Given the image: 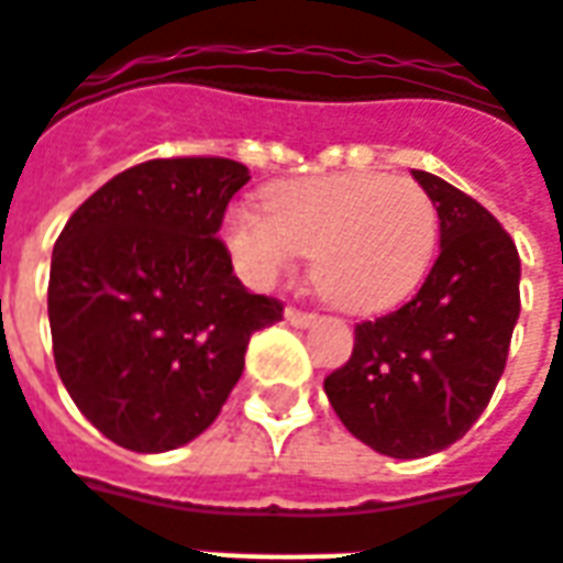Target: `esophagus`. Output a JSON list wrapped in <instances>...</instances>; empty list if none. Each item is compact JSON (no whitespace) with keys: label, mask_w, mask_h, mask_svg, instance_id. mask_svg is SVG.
Segmentation results:
<instances>
[{"label":"esophagus","mask_w":563,"mask_h":563,"mask_svg":"<svg viewBox=\"0 0 563 563\" xmlns=\"http://www.w3.org/2000/svg\"><path fill=\"white\" fill-rule=\"evenodd\" d=\"M286 322L295 325V329H310V325L317 322V313H305V310H295V307H289V310H286Z\"/></svg>","instance_id":"esophagus-1"}]
</instances>
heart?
<instances>
[{"instance_id": "obj_1", "label": "heart", "mask_w": 563, "mask_h": 563, "mask_svg": "<svg viewBox=\"0 0 563 563\" xmlns=\"http://www.w3.org/2000/svg\"><path fill=\"white\" fill-rule=\"evenodd\" d=\"M265 210L234 208L225 244L253 286L313 253L319 292L346 313H383L419 289L437 250V208L422 186L374 172L283 180Z\"/></svg>"}]
</instances>
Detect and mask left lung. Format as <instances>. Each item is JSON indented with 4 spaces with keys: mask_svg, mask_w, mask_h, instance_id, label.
Segmentation results:
<instances>
[{
    "mask_svg": "<svg viewBox=\"0 0 563 563\" xmlns=\"http://www.w3.org/2000/svg\"><path fill=\"white\" fill-rule=\"evenodd\" d=\"M440 217V256L395 313L355 325L350 362L325 377L334 413L389 459H424L471 431L504 374L519 319L521 262L488 210L413 172Z\"/></svg>",
    "mask_w": 563,
    "mask_h": 563,
    "instance_id": "8db88e82",
    "label": "left lung"
}]
</instances>
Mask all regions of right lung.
I'll return each mask as SVG.
<instances>
[{
    "instance_id": "obj_1",
    "label": "right lung",
    "mask_w": 563,
    "mask_h": 563,
    "mask_svg": "<svg viewBox=\"0 0 563 563\" xmlns=\"http://www.w3.org/2000/svg\"><path fill=\"white\" fill-rule=\"evenodd\" d=\"M246 165L150 159L80 205L51 258L47 317L63 386L108 440L168 452L220 416L277 298L246 292L217 232Z\"/></svg>"
}]
</instances>
